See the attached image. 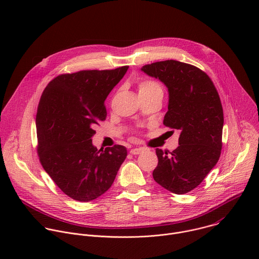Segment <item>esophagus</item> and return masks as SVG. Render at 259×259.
Listing matches in <instances>:
<instances>
[{"instance_id": "obj_1", "label": "esophagus", "mask_w": 259, "mask_h": 259, "mask_svg": "<svg viewBox=\"0 0 259 259\" xmlns=\"http://www.w3.org/2000/svg\"><path fill=\"white\" fill-rule=\"evenodd\" d=\"M141 153H143V150L140 149V147H139V149H137V147H136V149H132V150L130 151V154H131V155H140Z\"/></svg>"}]
</instances>
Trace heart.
I'll return each instance as SVG.
<instances>
[{
    "instance_id": "1",
    "label": "heart",
    "mask_w": 259,
    "mask_h": 259,
    "mask_svg": "<svg viewBox=\"0 0 259 259\" xmlns=\"http://www.w3.org/2000/svg\"><path fill=\"white\" fill-rule=\"evenodd\" d=\"M155 90H162V89L154 81H150V80L141 81L138 85V92L139 93H147V92H152V91H155Z\"/></svg>"
}]
</instances>
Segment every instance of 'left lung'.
Instances as JSON below:
<instances>
[{
  "mask_svg": "<svg viewBox=\"0 0 259 259\" xmlns=\"http://www.w3.org/2000/svg\"><path fill=\"white\" fill-rule=\"evenodd\" d=\"M141 70L168 88L163 123L180 133L173 152L156 149L159 162L153 177L171 193L187 194L204 180L221 154L224 110L218 92L206 72L189 63L158 61Z\"/></svg>",
  "mask_w": 259,
  "mask_h": 259,
  "instance_id": "left-lung-1",
  "label": "left lung"
}]
</instances>
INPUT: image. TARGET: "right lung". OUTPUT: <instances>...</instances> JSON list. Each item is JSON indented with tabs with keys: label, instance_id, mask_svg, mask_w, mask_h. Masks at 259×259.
<instances>
[{
	"label": "right lung",
	"instance_id": "add662e5",
	"mask_svg": "<svg viewBox=\"0 0 259 259\" xmlns=\"http://www.w3.org/2000/svg\"><path fill=\"white\" fill-rule=\"evenodd\" d=\"M128 67L63 73L41 96L35 117L38 156L57 187L73 200L89 202L103 195L127 157L119 144L97 150L92 136L106 118L107 95Z\"/></svg>",
	"mask_w": 259,
	"mask_h": 259
}]
</instances>
